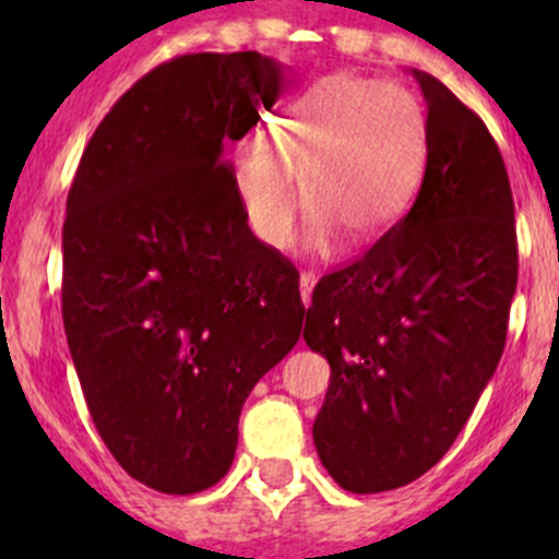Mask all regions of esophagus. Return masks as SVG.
<instances>
[{"label": "esophagus", "mask_w": 559, "mask_h": 559, "mask_svg": "<svg viewBox=\"0 0 559 559\" xmlns=\"http://www.w3.org/2000/svg\"><path fill=\"white\" fill-rule=\"evenodd\" d=\"M316 286V275L313 273H300V297H302V306H311V292Z\"/></svg>", "instance_id": "esophagus-1"}]
</instances>
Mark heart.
Listing matches in <instances>:
<instances>
[{
	"label": "heart",
	"mask_w": 559,
	"mask_h": 559,
	"mask_svg": "<svg viewBox=\"0 0 559 559\" xmlns=\"http://www.w3.org/2000/svg\"><path fill=\"white\" fill-rule=\"evenodd\" d=\"M427 156L425 107L400 83L332 72L286 103L273 129L235 156V183L253 233L273 248L295 240L302 197L308 246L337 233L379 238L408 205ZM301 178H296V173Z\"/></svg>",
	"instance_id": "1"
}]
</instances>
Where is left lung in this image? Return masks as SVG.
<instances>
[{
	"label": "left lung",
	"mask_w": 559,
	"mask_h": 559,
	"mask_svg": "<svg viewBox=\"0 0 559 559\" xmlns=\"http://www.w3.org/2000/svg\"><path fill=\"white\" fill-rule=\"evenodd\" d=\"M414 205L316 284L308 346L330 362L313 443L332 478L386 492L430 471L500 362L516 292L514 197L498 143L438 78Z\"/></svg>",
	"instance_id": "8db88e82"
}]
</instances>
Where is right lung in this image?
I'll return each mask as SVG.
<instances>
[{"instance_id": "obj_1", "label": "right lung", "mask_w": 559, "mask_h": 559, "mask_svg": "<svg viewBox=\"0 0 559 559\" xmlns=\"http://www.w3.org/2000/svg\"><path fill=\"white\" fill-rule=\"evenodd\" d=\"M284 86L257 50L175 56L110 107L72 178L67 343L105 447L156 492L227 476L246 397L300 337V275L253 238L224 159Z\"/></svg>"}]
</instances>
